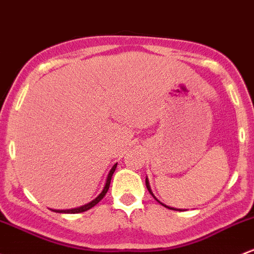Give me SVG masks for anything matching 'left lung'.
Returning <instances> with one entry per match:
<instances>
[{"label":"left lung","instance_id":"left-lung-1","mask_svg":"<svg viewBox=\"0 0 254 254\" xmlns=\"http://www.w3.org/2000/svg\"><path fill=\"white\" fill-rule=\"evenodd\" d=\"M146 188H147V190L149 191V193L152 194V196H153V193H152V191H151V188H149V184H148V180L147 179H146ZM154 197V196H153ZM154 198H156V197H154ZM156 201H158V199L156 198ZM159 202V201H158ZM159 203H161V202H159ZM162 205H164V207H167V208H169V209H174V210H181V209H176V208H172V207H168V205H165V204H163V203H161Z\"/></svg>","mask_w":254,"mask_h":254}]
</instances>
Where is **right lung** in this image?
I'll return each mask as SVG.
<instances>
[{
	"label": "right lung",
	"mask_w": 254,
	"mask_h": 254,
	"mask_svg": "<svg viewBox=\"0 0 254 254\" xmlns=\"http://www.w3.org/2000/svg\"><path fill=\"white\" fill-rule=\"evenodd\" d=\"M116 168H117V164H114V165H113V168H112V169H111V172H109L108 176H107V181H106L105 188H103V191L101 192V193L98 194V196L96 197V198L93 199V201L90 202V203H87V204H85V205H81V207H79V208H74V209L53 210V212H58V213H68V214H76V213L86 212V210L91 209L92 207H95V205L97 204L98 202H100L101 199L103 198V197H105V194L107 193V191H108V189H109V184H111V179H112V176H113V173H114V170H116Z\"/></svg>",
	"instance_id": "right-lung-1"
}]
</instances>
